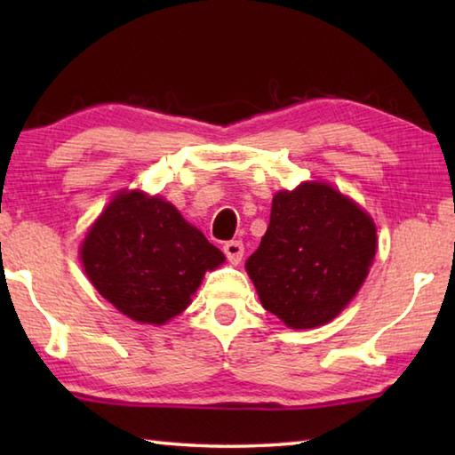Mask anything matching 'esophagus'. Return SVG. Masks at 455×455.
<instances>
[{
    "label": "esophagus",
    "mask_w": 455,
    "mask_h": 455,
    "mask_svg": "<svg viewBox=\"0 0 455 455\" xmlns=\"http://www.w3.org/2000/svg\"><path fill=\"white\" fill-rule=\"evenodd\" d=\"M222 251H225L227 259H228L233 265L241 263V259H243V255H244V246H243L241 241H228L225 246H222Z\"/></svg>",
    "instance_id": "obj_1"
}]
</instances>
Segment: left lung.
Here are the masks:
<instances>
[{
    "label": "left lung",
    "mask_w": 455,
    "mask_h": 455,
    "mask_svg": "<svg viewBox=\"0 0 455 455\" xmlns=\"http://www.w3.org/2000/svg\"><path fill=\"white\" fill-rule=\"evenodd\" d=\"M377 249L369 214L323 182L276 192L246 260L260 303L291 329L335 319L363 284Z\"/></svg>",
    "instance_id": "left-lung-1"
}]
</instances>
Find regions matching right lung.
<instances>
[{
    "mask_svg": "<svg viewBox=\"0 0 455 455\" xmlns=\"http://www.w3.org/2000/svg\"><path fill=\"white\" fill-rule=\"evenodd\" d=\"M84 271L106 301L138 323L163 325L190 305L225 255L171 203L120 192L82 244Z\"/></svg>",
    "mask_w": 455,
    "mask_h": 455,
    "instance_id": "add662e5",
    "label": "right lung"
}]
</instances>
